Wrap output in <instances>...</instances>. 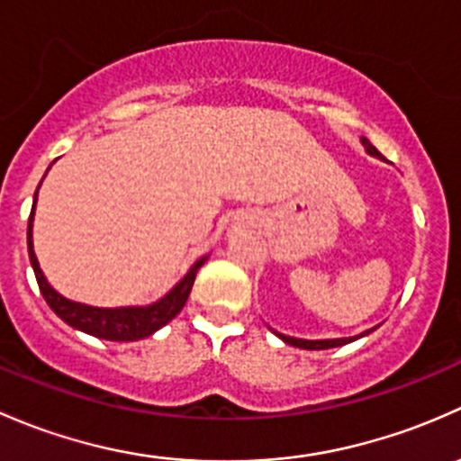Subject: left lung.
<instances>
[{"label":"left lung","instance_id":"left-lung-1","mask_svg":"<svg viewBox=\"0 0 461 461\" xmlns=\"http://www.w3.org/2000/svg\"><path fill=\"white\" fill-rule=\"evenodd\" d=\"M362 146H364V149H366L368 155H373V158H377V159H384L382 153H379V150L375 149V146L371 144V141L366 140V137H362ZM375 329H377V326H375ZM375 329L364 330V333H359V335H355V337H337V339H300V337H288V335L277 333V330H273V333L277 335L282 341H286V344L295 346V348H303V350H324V348H337V346L350 344V341L359 339V337L373 333Z\"/></svg>","mask_w":461,"mask_h":461}]
</instances>
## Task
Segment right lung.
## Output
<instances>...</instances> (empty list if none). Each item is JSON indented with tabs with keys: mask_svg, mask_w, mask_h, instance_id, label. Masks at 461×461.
<instances>
[{
	"mask_svg": "<svg viewBox=\"0 0 461 461\" xmlns=\"http://www.w3.org/2000/svg\"><path fill=\"white\" fill-rule=\"evenodd\" d=\"M50 168V166H49ZM49 173V170H46ZM41 186V182H40ZM37 186V191H40ZM37 191H35V202H32L31 220H28V258H31V266L35 270L37 284H40V291L44 295L46 303L53 308V312L59 320H64L66 324L73 326V329L82 330L99 339L108 341H137L144 339V337L153 335L155 330H159L161 326L168 324L175 315L184 308L188 295H191L193 282L197 277L199 266L208 259L202 258L191 266L186 275L166 293L164 297L158 302L149 303V306H120V308H99L90 306V303L73 302L68 297H64L61 293H57L49 284L46 275L41 273L40 262L35 258V249H32V217H35V206H37Z\"/></svg>",
	"mask_w": 461,
	"mask_h": 461,
	"instance_id": "obj_1",
	"label": "right lung"
}]
</instances>
